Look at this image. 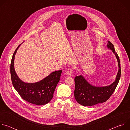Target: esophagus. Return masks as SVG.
Instances as JSON below:
<instances>
[{
	"label": "esophagus",
	"mask_w": 130,
	"mask_h": 130,
	"mask_svg": "<svg viewBox=\"0 0 130 130\" xmlns=\"http://www.w3.org/2000/svg\"><path fill=\"white\" fill-rule=\"evenodd\" d=\"M72 69H71V68L68 69V70L67 71V75L68 76H71V75H72Z\"/></svg>",
	"instance_id": "esophagus-1"
}]
</instances>
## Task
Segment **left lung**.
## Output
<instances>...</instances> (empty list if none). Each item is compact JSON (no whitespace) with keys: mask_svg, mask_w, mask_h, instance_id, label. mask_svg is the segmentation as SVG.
<instances>
[{"mask_svg":"<svg viewBox=\"0 0 130 130\" xmlns=\"http://www.w3.org/2000/svg\"><path fill=\"white\" fill-rule=\"evenodd\" d=\"M107 48L112 50L117 59L118 71L115 81L108 85L97 86L91 84L82 75L75 78V89L74 96L77 101L83 106H92L105 102L112 96L120 78L121 68L119 58L114 48V45L109 41ZM80 74V73L79 72Z\"/></svg>","mask_w":130,"mask_h":130,"instance_id":"left-lung-1","label":"left lung"}]
</instances>
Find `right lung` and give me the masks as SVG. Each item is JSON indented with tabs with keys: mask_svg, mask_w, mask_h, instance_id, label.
Wrapping results in <instances>:
<instances>
[{
	"mask_svg": "<svg viewBox=\"0 0 130 130\" xmlns=\"http://www.w3.org/2000/svg\"><path fill=\"white\" fill-rule=\"evenodd\" d=\"M19 45L12 57L10 71L12 84L14 88L25 100L37 105H43L49 103L53 97L54 90L60 81L62 70H57L41 81L28 83L22 81L18 77L14 68V59Z\"/></svg>",
	"mask_w": 130,
	"mask_h": 130,
	"instance_id": "right-lung-1",
	"label": "right lung"
}]
</instances>
